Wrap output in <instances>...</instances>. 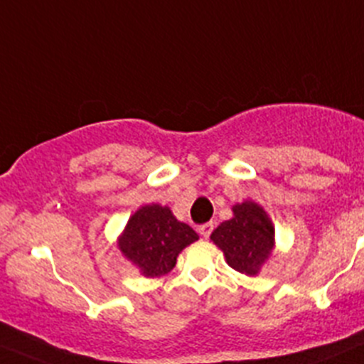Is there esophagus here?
<instances>
[{"label":"esophagus","instance_id":"34e87169","mask_svg":"<svg viewBox=\"0 0 364 364\" xmlns=\"http://www.w3.org/2000/svg\"><path fill=\"white\" fill-rule=\"evenodd\" d=\"M213 228H214V225H213V223H205V225H202V227L198 228L200 236H202L203 240H209V236H210V232H213Z\"/></svg>","mask_w":364,"mask_h":364}]
</instances>
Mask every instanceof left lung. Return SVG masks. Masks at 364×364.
I'll return each mask as SVG.
<instances>
[{"label":"left lung","mask_w":364,"mask_h":364,"mask_svg":"<svg viewBox=\"0 0 364 364\" xmlns=\"http://www.w3.org/2000/svg\"><path fill=\"white\" fill-rule=\"evenodd\" d=\"M210 240L230 268L255 277L275 250V227L259 203L245 200L232 205V218L214 228Z\"/></svg>","instance_id":"1"}]
</instances>
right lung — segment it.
<instances>
[{"instance_id":"1","label":"right lung","mask_w":364,"mask_h":364,"mask_svg":"<svg viewBox=\"0 0 364 364\" xmlns=\"http://www.w3.org/2000/svg\"><path fill=\"white\" fill-rule=\"evenodd\" d=\"M196 240L198 234L176 220L169 207L148 203L128 218L117 237V248L141 275L155 279L171 272L180 252Z\"/></svg>"}]
</instances>
